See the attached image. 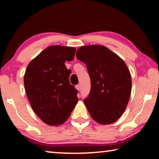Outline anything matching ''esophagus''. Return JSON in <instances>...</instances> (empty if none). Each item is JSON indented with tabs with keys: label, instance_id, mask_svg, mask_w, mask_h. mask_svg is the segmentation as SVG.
I'll return each instance as SVG.
<instances>
[{
	"label": "esophagus",
	"instance_id": "esophagus-1",
	"mask_svg": "<svg viewBox=\"0 0 159 159\" xmlns=\"http://www.w3.org/2000/svg\"><path fill=\"white\" fill-rule=\"evenodd\" d=\"M76 88L78 90H80V85H76Z\"/></svg>",
	"mask_w": 159,
	"mask_h": 159
}]
</instances>
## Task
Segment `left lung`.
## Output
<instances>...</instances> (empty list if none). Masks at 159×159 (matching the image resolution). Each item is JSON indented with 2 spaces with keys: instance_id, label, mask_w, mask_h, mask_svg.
Returning <instances> with one entry per match:
<instances>
[{
  "instance_id": "left-lung-1",
  "label": "left lung",
  "mask_w": 159,
  "mask_h": 159,
  "mask_svg": "<svg viewBox=\"0 0 159 159\" xmlns=\"http://www.w3.org/2000/svg\"><path fill=\"white\" fill-rule=\"evenodd\" d=\"M76 57L85 64L90 78V91L84 103L91 117L102 125L116 121L125 110L131 93V76L125 63L98 45L80 47Z\"/></svg>"
}]
</instances>
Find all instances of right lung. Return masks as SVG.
Wrapping results in <instances>:
<instances>
[{"label": "right lung", "mask_w": 159, "mask_h": 159, "mask_svg": "<svg viewBox=\"0 0 159 159\" xmlns=\"http://www.w3.org/2000/svg\"><path fill=\"white\" fill-rule=\"evenodd\" d=\"M73 47L53 45L45 49L26 68L24 83L34 111L50 125L65 122L78 102V91L70 84L66 61L74 60Z\"/></svg>", "instance_id": "right-lung-1"}]
</instances>
